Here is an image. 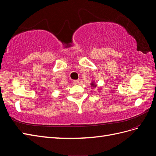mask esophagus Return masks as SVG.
Masks as SVG:
<instances>
[{
  "instance_id": "obj_1",
  "label": "esophagus",
  "mask_w": 156,
  "mask_h": 156,
  "mask_svg": "<svg viewBox=\"0 0 156 156\" xmlns=\"http://www.w3.org/2000/svg\"><path fill=\"white\" fill-rule=\"evenodd\" d=\"M79 81H78V80H73V83L74 84H77L78 83H79Z\"/></svg>"
}]
</instances>
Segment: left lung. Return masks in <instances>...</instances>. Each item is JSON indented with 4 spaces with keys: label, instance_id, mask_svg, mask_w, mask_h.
<instances>
[{
    "label": "left lung",
    "instance_id": "8db88e82",
    "mask_svg": "<svg viewBox=\"0 0 156 156\" xmlns=\"http://www.w3.org/2000/svg\"><path fill=\"white\" fill-rule=\"evenodd\" d=\"M90 85L92 87H96V84L95 83H94V81L90 84Z\"/></svg>",
    "mask_w": 156,
    "mask_h": 156
}]
</instances>
